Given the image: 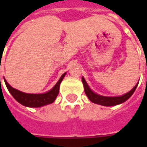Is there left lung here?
I'll list each match as a JSON object with an SVG mask.
<instances>
[{"mask_svg": "<svg viewBox=\"0 0 147 147\" xmlns=\"http://www.w3.org/2000/svg\"><path fill=\"white\" fill-rule=\"evenodd\" d=\"M82 82H83V86H84L85 94L88 97L90 101L92 102L93 103L104 105V106H114V105H120L121 103L126 102L127 100L132 95L133 93L135 92L136 87L139 84V83H137L129 92L126 93L125 94H123L121 96H117V97H106V96L100 95V94H98L94 92L90 88V86H88V84L83 77H82Z\"/></svg>", "mask_w": 147, "mask_h": 147, "instance_id": "1", "label": "left lung"}]
</instances>
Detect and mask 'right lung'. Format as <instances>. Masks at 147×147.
Masks as SVG:
<instances>
[{"label": "right lung", "instance_id": "obj_1", "mask_svg": "<svg viewBox=\"0 0 147 147\" xmlns=\"http://www.w3.org/2000/svg\"><path fill=\"white\" fill-rule=\"evenodd\" d=\"M65 75L66 72L61 76L57 83L55 84V86L50 90L43 94H27V93L22 92L10 86L5 79H4V80L8 91L19 103L30 108H38V107H42L44 105L51 104L54 102L59 94L60 84L62 82Z\"/></svg>", "mask_w": 147, "mask_h": 147}]
</instances>
